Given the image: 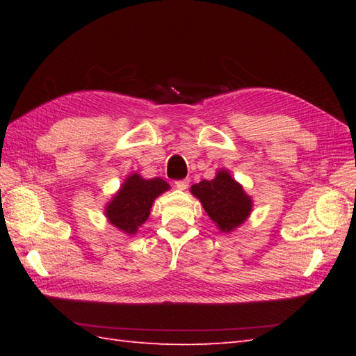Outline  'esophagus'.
<instances>
[{"mask_svg": "<svg viewBox=\"0 0 356 356\" xmlns=\"http://www.w3.org/2000/svg\"><path fill=\"white\" fill-rule=\"evenodd\" d=\"M174 185H176V188L177 190H186L188 186H190V179H182V180H176V182H174Z\"/></svg>", "mask_w": 356, "mask_h": 356, "instance_id": "obj_1", "label": "esophagus"}]
</instances>
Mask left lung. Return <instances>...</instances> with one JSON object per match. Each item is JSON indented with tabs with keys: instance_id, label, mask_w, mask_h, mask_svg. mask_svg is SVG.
Returning <instances> with one entry per match:
<instances>
[{
	"instance_id": "8db88e82",
	"label": "left lung",
	"mask_w": 356,
	"mask_h": 356,
	"mask_svg": "<svg viewBox=\"0 0 356 356\" xmlns=\"http://www.w3.org/2000/svg\"><path fill=\"white\" fill-rule=\"evenodd\" d=\"M191 193L222 232L238 228L252 211V199L226 170L217 171L213 180L193 185Z\"/></svg>"
}]
</instances>
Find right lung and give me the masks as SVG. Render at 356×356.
I'll return each instance as SVG.
<instances>
[{
  "label": "right lung",
  "mask_w": 356,
  "mask_h": 356,
  "mask_svg": "<svg viewBox=\"0 0 356 356\" xmlns=\"http://www.w3.org/2000/svg\"><path fill=\"white\" fill-rule=\"evenodd\" d=\"M168 190L170 185L163 179H143L134 172L125 179L115 197L107 203L105 217L118 229L133 236L147 222L154 199Z\"/></svg>",
  "instance_id": "right-lung-1"
}]
</instances>
